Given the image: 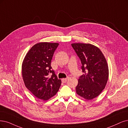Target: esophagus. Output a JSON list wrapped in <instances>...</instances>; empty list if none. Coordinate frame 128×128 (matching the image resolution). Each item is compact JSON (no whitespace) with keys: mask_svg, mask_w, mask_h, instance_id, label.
<instances>
[{"mask_svg":"<svg viewBox=\"0 0 128 128\" xmlns=\"http://www.w3.org/2000/svg\"><path fill=\"white\" fill-rule=\"evenodd\" d=\"M67 80H68V78H62V82L63 83H65L67 81Z\"/></svg>","mask_w":128,"mask_h":128,"instance_id":"1","label":"esophagus"}]
</instances>
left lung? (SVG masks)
<instances>
[{"mask_svg": "<svg viewBox=\"0 0 128 128\" xmlns=\"http://www.w3.org/2000/svg\"><path fill=\"white\" fill-rule=\"evenodd\" d=\"M72 46L81 60L84 74L78 80L76 93L88 100L100 95L108 78L106 60L100 48L91 44L72 43Z\"/></svg>", "mask_w": 128, "mask_h": 128, "instance_id": "8db88e82", "label": "left lung"}]
</instances>
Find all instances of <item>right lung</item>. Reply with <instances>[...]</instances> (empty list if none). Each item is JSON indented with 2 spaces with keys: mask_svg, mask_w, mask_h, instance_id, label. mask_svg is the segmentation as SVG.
<instances>
[{
  "mask_svg": "<svg viewBox=\"0 0 128 128\" xmlns=\"http://www.w3.org/2000/svg\"><path fill=\"white\" fill-rule=\"evenodd\" d=\"M58 42H40L32 47L25 56L22 73L26 87L36 98L46 101L56 95L61 85L52 70L51 60ZM52 74L51 77L48 76Z\"/></svg>",
  "mask_w": 128,
  "mask_h": 128,
  "instance_id": "obj_1",
  "label": "right lung"
}]
</instances>
